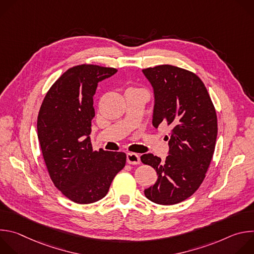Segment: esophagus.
<instances>
[{"instance_id":"34e87169","label":"esophagus","mask_w":254,"mask_h":254,"mask_svg":"<svg viewBox=\"0 0 254 254\" xmlns=\"http://www.w3.org/2000/svg\"><path fill=\"white\" fill-rule=\"evenodd\" d=\"M127 162L130 165H137L139 164V156L135 153H127Z\"/></svg>"}]
</instances>
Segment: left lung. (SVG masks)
Instances as JSON below:
<instances>
[{
    "label": "left lung",
    "mask_w": 254,
    "mask_h": 254,
    "mask_svg": "<svg viewBox=\"0 0 254 254\" xmlns=\"http://www.w3.org/2000/svg\"><path fill=\"white\" fill-rule=\"evenodd\" d=\"M154 89L153 126H170L169 155L140 157L158 175L144 195L160 205H174L192 196L202 184L217 137L214 105L202 80L191 71L173 65L142 69Z\"/></svg>",
    "instance_id": "obj_1"
}]
</instances>
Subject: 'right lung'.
Instances as JSON below:
<instances>
[{
  "mask_svg": "<svg viewBox=\"0 0 254 254\" xmlns=\"http://www.w3.org/2000/svg\"><path fill=\"white\" fill-rule=\"evenodd\" d=\"M117 72L92 64L69 68L40 107L38 138L50 178L64 196L77 204L102 199L126 165L125 153L93 151L89 136L98 82Z\"/></svg>",
  "mask_w": 254,
  "mask_h": 254,
  "instance_id": "1",
  "label": "right lung"
}]
</instances>
